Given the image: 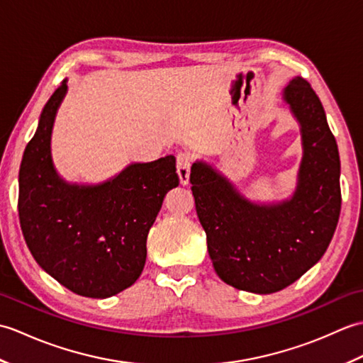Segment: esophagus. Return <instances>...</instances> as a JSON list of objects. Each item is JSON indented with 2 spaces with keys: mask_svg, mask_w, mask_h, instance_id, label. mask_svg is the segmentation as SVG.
Instances as JSON below:
<instances>
[{
  "mask_svg": "<svg viewBox=\"0 0 363 363\" xmlns=\"http://www.w3.org/2000/svg\"><path fill=\"white\" fill-rule=\"evenodd\" d=\"M191 159L190 154L181 152L176 156V168H177V176H179V181L182 186H187L189 177H190V167H191Z\"/></svg>",
  "mask_w": 363,
  "mask_h": 363,
  "instance_id": "34e87169",
  "label": "esophagus"
}]
</instances>
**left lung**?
<instances>
[{
	"label": "left lung",
	"instance_id": "8db88e82",
	"mask_svg": "<svg viewBox=\"0 0 363 363\" xmlns=\"http://www.w3.org/2000/svg\"><path fill=\"white\" fill-rule=\"evenodd\" d=\"M284 98L301 123L304 157L295 195L276 206L246 201L213 168L196 162L190 184L207 250L221 281L252 293L279 291L321 259L342 207L340 157L311 84L293 79Z\"/></svg>",
	"mask_w": 363,
	"mask_h": 363
}]
</instances>
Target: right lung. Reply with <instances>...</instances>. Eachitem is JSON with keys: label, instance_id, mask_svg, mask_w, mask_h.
Segmentation results:
<instances>
[{"label": "right lung", "instance_id": "obj_1", "mask_svg": "<svg viewBox=\"0 0 363 363\" xmlns=\"http://www.w3.org/2000/svg\"><path fill=\"white\" fill-rule=\"evenodd\" d=\"M67 91L51 95L23 154L18 217L35 262L76 295L109 298L142 274L146 237L168 190L179 186L173 156L129 165L101 186H70L52 167L54 117Z\"/></svg>", "mask_w": 363, "mask_h": 363}]
</instances>
